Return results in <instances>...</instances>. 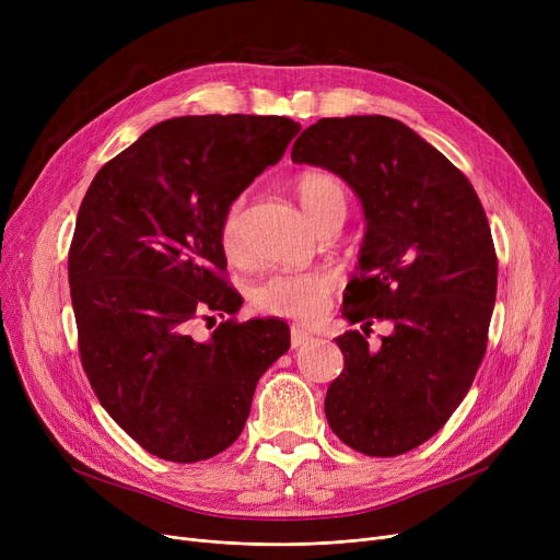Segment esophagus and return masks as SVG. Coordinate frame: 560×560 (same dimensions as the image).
I'll return each instance as SVG.
<instances>
[{
	"label": "esophagus",
	"mask_w": 560,
	"mask_h": 560,
	"mask_svg": "<svg viewBox=\"0 0 560 560\" xmlns=\"http://www.w3.org/2000/svg\"><path fill=\"white\" fill-rule=\"evenodd\" d=\"M313 340V336L308 334V331H304V329H300V327H292L290 329V345L292 347H304V345H308Z\"/></svg>",
	"instance_id": "obj_1"
}]
</instances>
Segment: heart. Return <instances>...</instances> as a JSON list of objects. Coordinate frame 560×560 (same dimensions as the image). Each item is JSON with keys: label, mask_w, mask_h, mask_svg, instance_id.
Returning a JSON list of instances; mask_svg holds the SVG:
<instances>
[{"label": "heart", "mask_w": 560, "mask_h": 560, "mask_svg": "<svg viewBox=\"0 0 560 560\" xmlns=\"http://www.w3.org/2000/svg\"><path fill=\"white\" fill-rule=\"evenodd\" d=\"M295 192L313 226L336 211H347V188L331 172L308 170L298 176ZM220 247L229 258L243 252V199L226 206L220 220ZM334 290L329 272L313 270L298 275H272L252 288V304L268 315L290 319H315Z\"/></svg>", "instance_id": "b5f03b06"}]
</instances>
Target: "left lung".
<instances>
[{"mask_svg": "<svg viewBox=\"0 0 560 560\" xmlns=\"http://www.w3.org/2000/svg\"><path fill=\"white\" fill-rule=\"evenodd\" d=\"M292 161L325 167L363 203L365 238L342 315L392 334L370 348L336 338L345 370L325 413L345 445L390 458L445 427L472 386L488 345L497 254L467 176L386 115L322 117L292 144Z\"/></svg>", "mask_w": 560, "mask_h": 560, "instance_id": "obj_1", "label": "left lung"}]
</instances>
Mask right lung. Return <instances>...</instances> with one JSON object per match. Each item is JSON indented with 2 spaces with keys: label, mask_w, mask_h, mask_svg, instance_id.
Instances as JSON below:
<instances>
[{
  "label": "right lung",
  "mask_w": 560,
  "mask_h": 560,
  "mask_svg": "<svg viewBox=\"0 0 560 560\" xmlns=\"http://www.w3.org/2000/svg\"><path fill=\"white\" fill-rule=\"evenodd\" d=\"M300 125L279 115H184L144 131L88 188L68 254L88 381L136 443L206 460L241 435L258 378L290 347L283 319L238 322L220 220L279 163ZM230 319L195 341L191 319Z\"/></svg>",
  "instance_id": "1"
}]
</instances>
